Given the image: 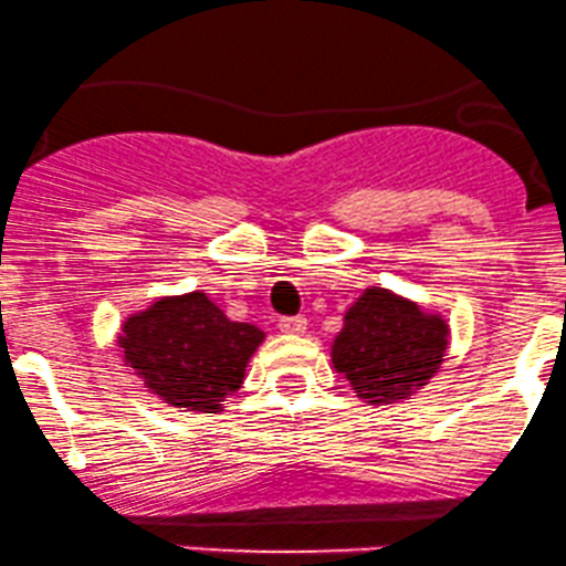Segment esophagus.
Wrapping results in <instances>:
<instances>
[{"mask_svg": "<svg viewBox=\"0 0 566 566\" xmlns=\"http://www.w3.org/2000/svg\"><path fill=\"white\" fill-rule=\"evenodd\" d=\"M281 332L283 334H302L307 329V318H302V315H294V318H281Z\"/></svg>", "mask_w": 566, "mask_h": 566, "instance_id": "esophagus-1", "label": "esophagus"}]
</instances>
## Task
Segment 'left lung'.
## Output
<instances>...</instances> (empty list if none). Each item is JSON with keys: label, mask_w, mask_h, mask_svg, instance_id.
Listing matches in <instances>:
<instances>
[{"label": "left lung", "mask_w": 566, "mask_h": 566, "mask_svg": "<svg viewBox=\"0 0 566 566\" xmlns=\"http://www.w3.org/2000/svg\"><path fill=\"white\" fill-rule=\"evenodd\" d=\"M448 332L442 315L369 285L345 313L332 343V364L364 402H405L440 369Z\"/></svg>", "instance_id": "left-lung-1"}]
</instances>
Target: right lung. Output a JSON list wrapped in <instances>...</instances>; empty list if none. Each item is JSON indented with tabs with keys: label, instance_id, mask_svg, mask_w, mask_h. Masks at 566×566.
I'll return each instance as SVG.
<instances>
[{
	"label": "right lung",
	"instance_id": "right-lung-1",
	"mask_svg": "<svg viewBox=\"0 0 566 566\" xmlns=\"http://www.w3.org/2000/svg\"><path fill=\"white\" fill-rule=\"evenodd\" d=\"M264 332L229 321L205 291L161 296L132 313L118 334L126 367L150 394L188 412H218L245 380Z\"/></svg>",
	"mask_w": 566,
	"mask_h": 566
}]
</instances>
